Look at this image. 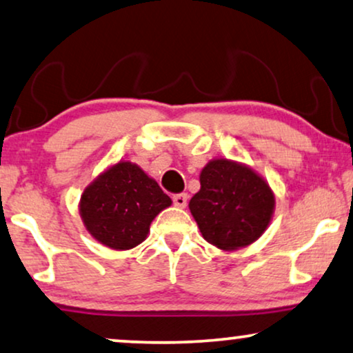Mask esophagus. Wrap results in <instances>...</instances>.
Returning <instances> with one entry per match:
<instances>
[{
  "instance_id": "obj_1",
  "label": "esophagus",
  "mask_w": 353,
  "mask_h": 353,
  "mask_svg": "<svg viewBox=\"0 0 353 353\" xmlns=\"http://www.w3.org/2000/svg\"><path fill=\"white\" fill-rule=\"evenodd\" d=\"M187 200H188L187 193H177V195L172 196V203H174V205L179 208H185Z\"/></svg>"
}]
</instances>
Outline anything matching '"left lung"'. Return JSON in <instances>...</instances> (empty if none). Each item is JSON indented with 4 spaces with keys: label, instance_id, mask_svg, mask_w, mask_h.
Wrapping results in <instances>:
<instances>
[{
    "label": "left lung",
    "instance_id": "1",
    "mask_svg": "<svg viewBox=\"0 0 353 353\" xmlns=\"http://www.w3.org/2000/svg\"><path fill=\"white\" fill-rule=\"evenodd\" d=\"M200 183L188 206L206 241L221 250H238L264 233L275 198L254 171L228 160H212L203 168Z\"/></svg>",
    "mask_w": 353,
    "mask_h": 353
}]
</instances>
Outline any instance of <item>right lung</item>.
Masks as SVG:
<instances>
[{
	"instance_id": "right-lung-1",
	"label": "right lung",
	"mask_w": 353,
	"mask_h": 353,
	"mask_svg": "<svg viewBox=\"0 0 353 353\" xmlns=\"http://www.w3.org/2000/svg\"><path fill=\"white\" fill-rule=\"evenodd\" d=\"M171 198L141 168L112 166L81 195L79 212L89 233L113 250H131L145 240L152 221Z\"/></svg>"
}]
</instances>
